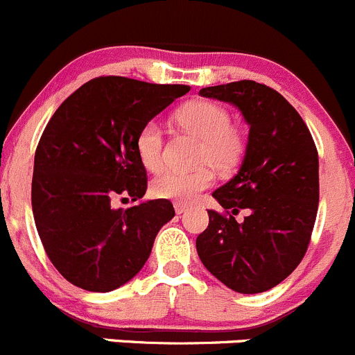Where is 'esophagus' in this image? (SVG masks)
<instances>
[{"label":"esophagus","mask_w":355,"mask_h":355,"mask_svg":"<svg viewBox=\"0 0 355 355\" xmlns=\"http://www.w3.org/2000/svg\"><path fill=\"white\" fill-rule=\"evenodd\" d=\"M175 211H177L178 215H182V214H185V211L189 210V205H185V203H180V201H175Z\"/></svg>","instance_id":"obj_1"}]
</instances>
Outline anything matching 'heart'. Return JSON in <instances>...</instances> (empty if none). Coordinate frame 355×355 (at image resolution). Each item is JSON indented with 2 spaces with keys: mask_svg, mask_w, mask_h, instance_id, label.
<instances>
[{
  "mask_svg": "<svg viewBox=\"0 0 355 355\" xmlns=\"http://www.w3.org/2000/svg\"><path fill=\"white\" fill-rule=\"evenodd\" d=\"M178 124L203 140L200 162H210L220 171L238 164L243 154V138L231 125V114L214 101H194L177 112ZM162 131L157 122L150 121L138 131L135 148L145 170L157 171L162 166ZM214 175L208 166L198 170H164L152 182V193L157 198L185 203L193 201L201 191L210 187Z\"/></svg>",
  "mask_w": 355,
  "mask_h": 355,
  "instance_id": "b5f03b06",
  "label": "heart"
}]
</instances>
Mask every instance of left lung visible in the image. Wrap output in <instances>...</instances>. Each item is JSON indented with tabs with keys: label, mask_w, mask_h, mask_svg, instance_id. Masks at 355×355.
<instances>
[{
	"label": "left lung",
	"mask_w": 355,
	"mask_h": 355,
	"mask_svg": "<svg viewBox=\"0 0 355 355\" xmlns=\"http://www.w3.org/2000/svg\"><path fill=\"white\" fill-rule=\"evenodd\" d=\"M200 94L234 105L250 131L238 173L211 194L224 211L208 210L198 256L230 289L264 293L306 254L319 208V154L301 115L275 89L240 80ZM240 209L249 214L243 223L234 218Z\"/></svg>",
	"instance_id": "8db88e82"
}]
</instances>
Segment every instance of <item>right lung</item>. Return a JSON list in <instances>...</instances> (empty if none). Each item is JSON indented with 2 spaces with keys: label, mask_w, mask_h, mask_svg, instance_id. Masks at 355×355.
<instances>
[{
  "label": "right lung",
  "mask_w": 355,
  "mask_h": 355,
  "mask_svg": "<svg viewBox=\"0 0 355 355\" xmlns=\"http://www.w3.org/2000/svg\"><path fill=\"white\" fill-rule=\"evenodd\" d=\"M191 91L125 77L89 80L62 101L35 154L31 205L40 240L62 277L80 289L108 293L129 282L175 215L168 200L137 201L147 171L135 148L150 119Z\"/></svg>",
  "instance_id": "1"
}]
</instances>
